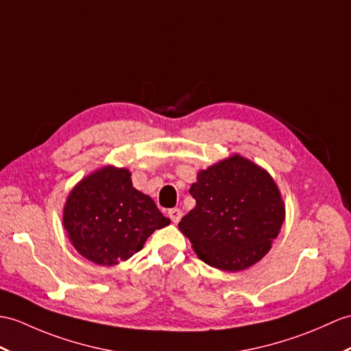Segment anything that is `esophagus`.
Wrapping results in <instances>:
<instances>
[{
	"label": "esophagus",
	"mask_w": 351,
	"mask_h": 351,
	"mask_svg": "<svg viewBox=\"0 0 351 351\" xmlns=\"http://www.w3.org/2000/svg\"><path fill=\"white\" fill-rule=\"evenodd\" d=\"M169 218L172 219V221L176 224L179 223V219L182 218V210L179 208H173V209H169Z\"/></svg>",
	"instance_id": "34e87169"
}]
</instances>
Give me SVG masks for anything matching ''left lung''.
<instances>
[{"label":"left lung","instance_id":"obj_1","mask_svg":"<svg viewBox=\"0 0 351 351\" xmlns=\"http://www.w3.org/2000/svg\"><path fill=\"white\" fill-rule=\"evenodd\" d=\"M190 194L195 206L179 230L199 258L221 271H242L263 258L286 217L272 176L241 156L200 170Z\"/></svg>","mask_w":351,"mask_h":351}]
</instances>
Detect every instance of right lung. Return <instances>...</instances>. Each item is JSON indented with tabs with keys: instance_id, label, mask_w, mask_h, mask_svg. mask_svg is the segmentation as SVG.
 <instances>
[{
	"instance_id": "1",
	"label": "right lung",
	"mask_w": 351,
	"mask_h": 351,
	"mask_svg": "<svg viewBox=\"0 0 351 351\" xmlns=\"http://www.w3.org/2000/svg\"><path fill=\"white\" fill-rule=\"evenodd\" d=\"M127 169L101 167L69 194L62 223L80 256L118 265L143 248L154 230L170 224L154 200L137 191Z\"/></svg>"
}]
</instances>
